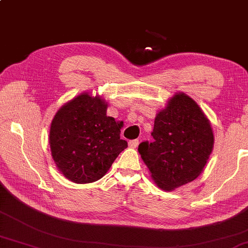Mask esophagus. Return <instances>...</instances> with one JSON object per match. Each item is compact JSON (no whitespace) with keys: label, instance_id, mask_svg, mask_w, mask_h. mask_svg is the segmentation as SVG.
Wrapping results in <instances>:
<instances>
[{"label":"esophagus","instance_id":"1","mask_svg":"<svg viewBox=\"0 0 248 248\" xmlns=\"http://www.w3.org/2000/svg\"><path fill=\"white\" fill-rule=\"evenodd\" d=\"M139 143H140V141H139L138 139L131 140V141L129 142V146H130V147H137V146L139 145Z\"/></svg>","mask_w":248,"mask_h":248}]
</instances>
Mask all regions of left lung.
I'll return each mask as SVG.
<instances>
[{
	"label": "left lung",
	"instance_id": "obj_1",
	"mask_svg": "<svg viewBox=\"0 0 248 248\" xmlns=\"http://www.w3.org/2000/svg\"><path fill=\"white\" fill-rule=\"evenodd\" d=\"M153 142H142L139 153L157 186L171 191L202 173L214 146L209 120L190 96L177 93L157 114Z\"/></svg>",
	"mask_w": 248,
	"mask_h": 248
}]
</instances>
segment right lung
<instances>
[{
	"label": "right lung",
	"mask_w": 248,
	"mask_h": 248,
	"mask_svg": "<svg viewBox=\"0 0 248 248\" xmlns=\"http://www.w3.org/2000/svg\"><path fill=\"white\" fill-rule=\"evenodd\" d=\"M107 104L88 93L75 97L56 112L49 130V146L57 168L76 183L101 179L128 143L120 125L106 116Z\"/></svg>",
	"instance_id": "1"
}]
</instances>
